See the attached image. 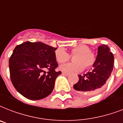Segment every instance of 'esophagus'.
<instances>
[{
	"label": "esophagus",
	"instance_id": "1",
	"mask_svg": "<svg viewBox=\"0 0 123 123\" xmlns=\"http://www.w3.org/2000/svg\"><path fill=\"white\" fill-rule=\"evenodd\" d=\"M62 74L63 75H64V76H68V75H69V73H66V72H64V71L62 72Z\"/></svg>",
	"mask_w": 123,
	"mask_h": 123
}]
</instances>
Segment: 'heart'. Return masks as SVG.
<instances>
[{
    "label": "heart",
    "mask_w": 123,
    "mask_h": 123,
    "mask_svg": "<svg viewBox=\"0 0 123 123\" xmlns=\"http://www.w3.org/2000/svg\"><path fill=\"white\" fill-rule=\"evenodd\" d=\"M71 54L75 55L73 59V63L66 64L61 66L59 69L65 72L80 71L84 69L89 68L93 65L96 61L95 55L91 51L89 46L80 44L75 46L71 50ZM55 58L58 63L63 64L69 60V54L63 49H57L55 52Z\"/></svg>",
    "instance_id": "heart-1"
}]
</instances>
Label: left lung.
<instances>
[{
    "mask_svg": "<svg viewBox=\"0 0 123 123\" xmlns=\"http://www.w3.org/2000/svg\"><path fill=\"white\" fill-rule=\"evenodd\" d=\"M106 44L98 46L93 68L86 74L78 75L79 82L73 85L76 91L88 96L94 95L105 87L114 67V55Z\"/></svg>",
    "mask_w": 123,
    "mask_h": 123,
    "instance_id": "left-lung-1",
    "label": "left lung"
}]
</instances>
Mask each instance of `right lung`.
<instances>
[{
  "mask_svg": "<svg viewBox=\"0 0 123 123\" xmlns=\"http://www.w3.org/2000/svg\"><path fill=\"white\" fill-rule=\"evenodd\" d=\"M54 48L41 42L26 41L15 47L9 66L11 80L16 91L27 99L38 100L53 91L58 64Z\"/></svg>",
  "mask_w": 123,
  "mask_h": 123,
  "instance_id": "1",
  "label": "right lung"
}]
</instances>
